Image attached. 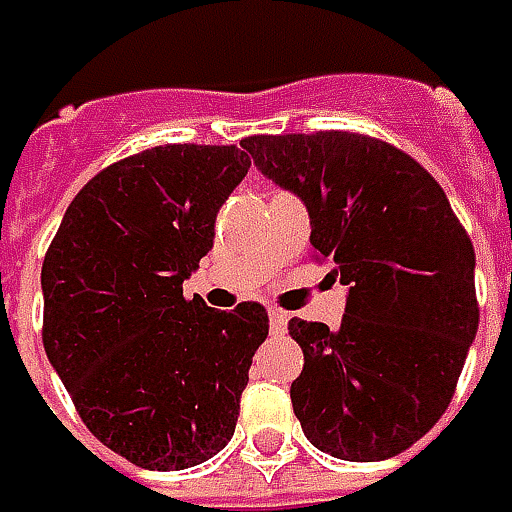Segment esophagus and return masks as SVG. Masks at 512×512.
I'll use <instances>...</instances> for the list:
<instances>
[{
	"mask_svg": "<svg viewBox=\"0 0 512 512\" xmlns=\"http://www.w3.org/2000/svg\"><path fill=\"white\" fill-rule=\"evenodd\" d=\"M287 319H290V313L279 310V307H270V330L273 333H285Z\"/></svg>",
	"mask_w": 512,
	"mask_h": 512,
	"instance_id": "esophagus-1",
	"label": "esophagus"
}]
</instances>
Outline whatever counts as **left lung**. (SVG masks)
I'll list each match as a JSON object with an SVG mask.
<instances>
[{
  "instance_id": "8db88e82",
  "label": "left lung",
  "mask_w": 512,
  "mask_h": 512,
  "mask_svg": "<svg viewBox=\"0 0 512 512\" xmlns=\"http://www.w3.org/2000/svg\"><path fill=\"white\" fill-rule=\"evenodd\" d=\"M242 148L302 196L313 256L350 285L342 327L290 319L305 370L293 413L319 450L382 462L416 444L456 393L479 327L476 253L427 170L390 142L316 130Z\"/></svg>"
}]
</instances>
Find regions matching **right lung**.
I'll return each instance as SVG.
<instances>
[{
	"label": "right lung",
	"mask_w": 512,
	"mask_h": 512,
	"mask_svg": "<svg viewBox=\"0 0 512 512\" xmlns=\"http://www.w3.org/2000/svg\"><path fill=\"white\" fill-rule=\"evenodd\" d=\"M236 145H159L82 187L42 262V342L99 442L145 470H185L233 436L267 310L219 313L182 282L245 179Z\"/></svg>",
	"instance_id": "right-lung-1"
}]
</instances>
